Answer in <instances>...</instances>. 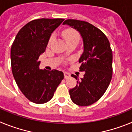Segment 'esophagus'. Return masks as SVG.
Listing matches in <instances>:
<instances>
[{"mask_svg":"<svg viewBox=\"0 0 132 132\" xmlns=\"http://www.w3.org/2000/svg\"><path fill=\"white\" fill-rule=\"evenodd\" d=\"M70 76H71V75L69 73H67V72H64V77H65V79H68V78L70 77Z\"/></svg>","mask_w":132,"mask_h":132,"instance_id":"34e87169","label":"esophagus"}]
</instances>
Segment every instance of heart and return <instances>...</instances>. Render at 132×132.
<instances>
[{
    "label": "heart",
    "mask_w": 132,
    "mask_h": 132,
    "mask_svg": "<svg viewBox=\"0 0 132 132\" xmlns=\"http://www.w3.org/2000/svg\"><path fill=\"white\" fill-rule=\"evenodd\" d=\"M63 37L65 39V42L67 43L73 42V41H77L79 42V34L76 30H73V29H67L63 31L62 33ZM53 39V36H51L50 41H49V44H51L52 42Z\"/></svg>",
    "instance_id": "obj_1"
}]
</instances>
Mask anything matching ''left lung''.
Listing matches in <instances>:
<instances>
[{
    "label": "left lung",
    "instance_id": "obj_1",
    "mask_svg": "<svg viewBox=\"0 0 132 132\" xmlns=\"http://www.w3.org/2000/svg\"><path fill=\"white\" fill-rule=\"evenodd\" d=\"M79 32L83 42V52L79 58L80 71L84 77L77 80L75 87L69 90L71 101L79 106L91 105L102 96L112 76V52L105 34L90 23L69 19L63 23Z\"/></svg>",
    "mask_w": 132,
    "mask_h": 132
}]
</instances>
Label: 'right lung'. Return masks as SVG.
Masks as SVG:
<instances>
[{
    "instance_id": "1",
    "label": "right lung",
    "mask_w": 132,
    "mask_h": 132,
    "mask_svg": "<svg viewBox=\"0 0 132 132\" xmlns=\"http://www.w3.org/2000/svg\"><path fill=\"white\" fill-rule=\"evenodd\" d=\"M64 19L32 20L18 31L10 50L12 72L24 96L31 102L44 104L53 98L63 79L62 71L40 69L39 57L45 51L51 35Z\"/></svg>"
}]
</instances>
